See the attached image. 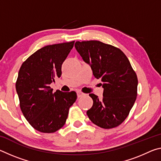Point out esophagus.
<instances>
[{
  "mask_svg": "<svg viewBox=\"0 0 161 161\" xmlns=\"http://www.w3.org/2000/svg\"><path fill=\"white\" fill-rule=\"evenodd\" d=\"M77 97H78V98L82 97L83 95H84V93H82V92H80V91L77 92Z\"/></svg>",
  "mask_w": 161,
  "mask_h": 161,
  "instance_id": "1",
  "label": "esophagus"
}]
</instances>
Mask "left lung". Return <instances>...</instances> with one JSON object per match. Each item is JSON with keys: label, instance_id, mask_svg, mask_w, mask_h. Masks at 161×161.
Segmentation results:
<instances>
[{"label": "left lung", "instance_id": "1", "mask_svg": "<svg viewBox=\"0 0 161 161\" xmlns=\"http://www.w3.org/2000/svg\"><path fill=\"white\" fill-rule=\"evenodd\" d=\"M75 48L103 82V98L89 94L93 106L86 111L92 122L103 129L119 126L129 114L137 97L138 78L120 49L97 40L76 42Z\"/></svg>", "mask_w": 161, "mask_h": 161}]
</instances>
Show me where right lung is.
<instances>
[{
	"label": "right lung",
	"instance_id": "right-lung-1",
	"mask_svg": "<svg viewBox=\"0 0 161 161\" xmlns=\"http://www.w3.org/2000/svg\"><path fill=\"white\" fill-rule=\"evenodd\" d=\"M75 41L47 45L22 64L15 83L20 109L29 124L42 133H54L64 126L69 107L77 99L72 91L54 92L50 84L62 75V64Z\"/></svg>",
	"mask_w": 161,
	"mask_h": 161
}]
</instances>
